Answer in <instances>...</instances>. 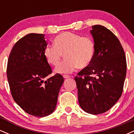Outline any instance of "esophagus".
Returning a JSON list of instances; mask_svg holds the SVG:
<instances>
[{
  "instance_id": "34e87169",
  "label": "esophagus",
  "mask_w": 134,
  "mask_h": 134,
  "mask_svg": "<svg viewBox=\"0 0 134 134\" xmlns=\"http://www.w3.org/2000/svg\"><path fill=\"white\" fill-rule=\"evenodd\" d=\"M63 77H64V79H69V78L70 77V76H69V75H64Z\"/></svg>"
}]
</instances>
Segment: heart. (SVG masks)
<instances>
[{"label":"heart","instance_id":"obj_1","mask_svg":"<svg viewBox=\"0 0 134 134\" xmlns=\"http://www.w3.org/2000/svg\"><path fill=\"white\" fill-rule=\"evenodd\" d=\"M53 45L46 47L43 53L47 62L55 67L59 65L64 55L66 60L55 70L58 74L70 73L76 67L86 68L94 55L95 45L91 38L70 32H64L56 36Z\"/></svg>","mask_w":134,"mask_h":134}]
</instances>
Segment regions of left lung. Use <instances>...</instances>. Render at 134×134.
Returning <instances> with one entry per match:
<instances>
[{
	"mask_svg": "<svg viewBox=\"0 0 134 134\" xmlns=\"http://www.w3.org/2000/svg\"><path fill=\"white\" fill-rule=\"evenodd\" d=\"M90 33L95 45L94 55L75 81L80 107L87 113L98 115L110 110L120 98L127 63L122 46L111 31L94 25Z\"/></svg>",
	"mask_w": 134,
	"mask_h": 134,
	"instance_id": "8db88e82",
	"label": "left lung"
}]
</instances>
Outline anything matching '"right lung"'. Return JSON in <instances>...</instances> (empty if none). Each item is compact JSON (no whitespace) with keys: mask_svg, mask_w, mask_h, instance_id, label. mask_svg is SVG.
<instances>
[{"mask_svg":"<svg viewBox=\"0 0 134 134\" xmlns=\"http://www.w3.org/2000/svg\"><path fill=\"white\" fill-rule=\"evenodd\" d=\"M47 46L43 34H28L14 45L7 62V79L14 100L28 114L38 117L54 111L64 81L59 74L44 80L52 73L44 57Z\"/></svg>","mask_w":134,"mask_h":134,"instance_id":"obj_1","label":"right lung"}]
</instances>
